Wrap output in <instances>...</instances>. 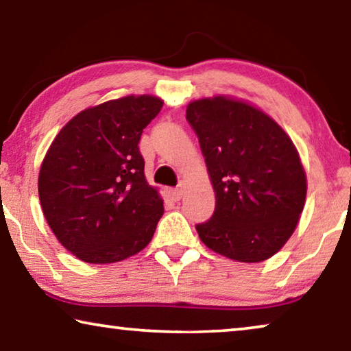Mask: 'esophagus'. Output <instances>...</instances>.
I'll use <instances>...</instances> for the list:
<instances>
[{
  "instance_id": "obj_1",
  "label": "esophagus",
  "mask_w": 351,
  "mask_h": 351,
  "mask_svg": "<svg viewBox=\"0 0 351 351\" xmlns=\"http://www.w3.org/2000/svg\"><path fill=\"white\" fill-rule=\"evenodd\" d=\"M171 198H173V201H180L182 198V189L176 187L171 190Z\"/></svg>"
}]
</instances>
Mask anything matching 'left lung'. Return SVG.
<instances>
[{
  "mask_svg": "<svg viewBox=\"0 0 351 351\" xmlns=\"http://www.w3.org/2000/svg\"><path fill=\"white\" fill-rule=\"evenodd\" d=\"M186 117L217 199L212 218L197 226L201 241L241 263L271 258L293 235L306 199L294 142L258 106L224 94L192 100Z\"/></svg>",
  "mask_w": 351,
  "mask_h": 351,
  "instance_id": "1",
  "label": "left lung"
}]
</instances>
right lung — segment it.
<instances>
[{"label":"right lung","mask_w":351,"mask_h":351,"mask_svg":"<svg viewBox=\"0 0 351 351\" xmlns=\"http://www.w3.org/2000/svg\"><path fill=\"white\" fill-rule=\"evenodd\" d=\"M164 100L123 96L80 111L41 162L38 197L63 247L86 263L106 265L152 241L164 199L147 182L139 139Z\"/></svg>","instance_id":"right-lung-1"}]
</instances>
